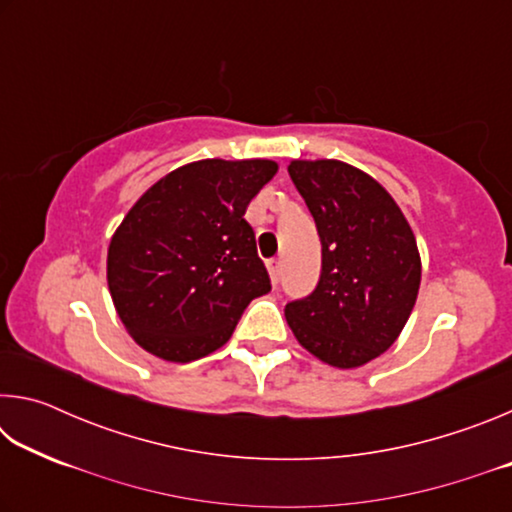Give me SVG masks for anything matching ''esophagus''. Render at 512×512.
Returning a JSON list of instances; mask_svg holds the SVG:
<instances>
[{"label": "esophagus", "instance_id": "obj_1", "mask_svg": "<svg viewBox=\"0 0 512 512\" xmlns=\"http://www.w3.org/2000/svg\"><path fill=\"white\" fill-rule=\"evenodd\" d=\"M266 268H268V275H271V282L277 284V280H280L282 275V259H271V262H266Z\"/></svg>", "mask_w": 512, "mask_h": 512}]
</instances>
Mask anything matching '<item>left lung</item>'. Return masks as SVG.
I'll use <instances>...</instances> for the list:
<instances>
[{
	"label": "left lung",
	"instance_id": "obj_1",
	"mask_svg": "<svg viewBox=\"0 0 512 512\" xmlns=\"http://www.w3.org/2000/svg\"><path fill=\"white\" fill-rule=\"evenodd\" d=\"M289 176L314 216L323 268L314 293L284 316L307 352L359 368L397 341L418 298L422 262L409 221L366 171L341 160H291Z\"/></svg>",
	"mask_w": 512,
	"mask_h": 512
}]
</instances>
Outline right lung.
I'll return each instance as SVG.
<instances>
[{
  "label": "right lung",
  "mask_w": 512,
  "mask_h": 512,
  "mask_svg": "<svg viewBox=\"0 0 512 512\" xmlns=\"http://www.w3.org/2000/svg\"><path fill=\"white\" fill-rule=\"evenodd\" d=\"M273 160H198L137 198L108 246V289L133 341L189 363L219 350L250 300L271 291L244 219Z\"/></svg>",
  "instance_id": "obj_1"
}]
</instances>
